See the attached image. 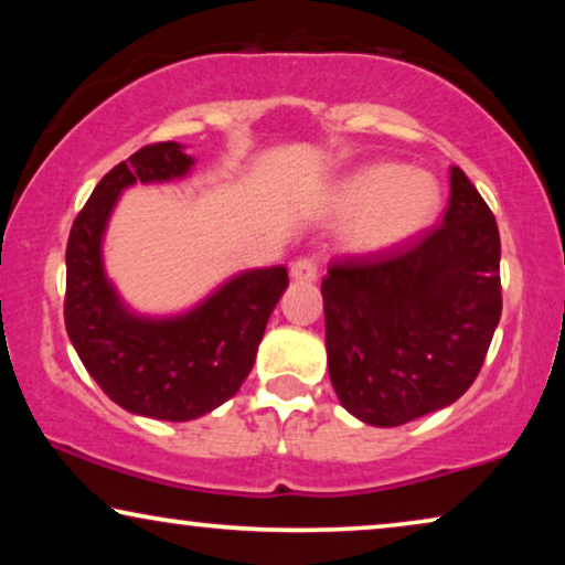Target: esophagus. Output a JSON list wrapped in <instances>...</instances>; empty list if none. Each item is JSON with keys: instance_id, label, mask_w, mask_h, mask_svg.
<instances>
[{"instance_id": "1", "label": "esophagus", "mask_w": 565, "mask_h": 565, "mask_svg": "<svg viewBox=\"0 0 565 565\" xmlns=\"http://www.w3.org/2000/svg\"><path fill=\"white\" fill-rule=\"evenodd\" d=\"M290 275H292V280H300V282L316 280V277H319V259L311 257V254H306V257H298L290 265Z\"/></svg>"}]
</instances>
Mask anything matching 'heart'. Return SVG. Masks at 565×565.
Wrapping results in <instances>:
<instances>
[{"mask_svg": "<svg viewBox=\"0 0 565 565\" xmlns=\"http://www.w3.org/2000/svg\"><path fill=\"white\" fill-rule=\"evenodd\" d=\"M337 207L352 218L350 238L358 249L383 252L429 226L439 207V188L422 169L373 164L342 184Z\"/></svg>", "mask_w": 565, "mask_h": 565, "instance_id": "1", "label": "heart"}]
</instances>
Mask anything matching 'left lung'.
<instances>
[{
  "label": "left lung",
  "instance_id": "left-lung-1",
  "mask_svg": "<svg viewBox=\"0 0 565 565\" xmlns=\"http://www.w3.org/2000/svg\"><path fill=\"white\" fill-rule=\"evenodd\" d=\"M499 259L497 218L458 167L443 223L331 259L321 280L329 375L347 412L398 427L458 401L501 319Z\"/></svg>",
  "mask_w": 565,
  "mask_h": 565
}]
</instances>
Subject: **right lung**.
I'll use <instances>...</instances> for the list:
<instances>
[{"mask_svg":"<svg viewBox=\"0 0 565 565\" xmlns=\"http://www.w3.org/2000/svg\"><path fill=\"white\" fill-rule=\"evenodd\" d=\"M190 167L174 141L138 149L99 180L66 244L64 321L76 354L115 404L164 422L198 419L242 388L288 288V269L267 267L234 277L177 319H141L122 308L99 254L107 215L128 184L172 180Z\"/></svg>","mask_w":565,"mask_h":565,"instance_id":"add662e5","label":"right lung"}]
</instances>
